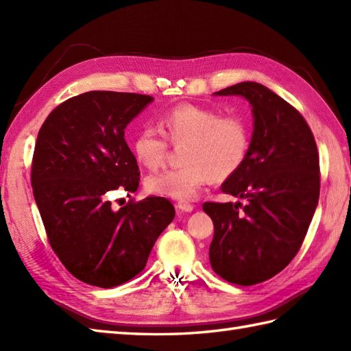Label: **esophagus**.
Listing matches in <instances>:
<instances>
[{
    "instance_id": "esophagus-1",
    "label": "esophagus",
    "mask_w": 351,
    "mask_h": 351,
    "mask_svg": "<svg viewBox=\"0 0 351 351\" xmlns=\"http://www.w3.org/2000/svg\"><path fill=\"white\" fill-rule=\"evenodd\" d=\"M176 208H178V210H180V211H182V213H191L193 208H195V206H193V205L189 204V202H182V200H181V202L176 204Z\"/></svg>"
}]
</instances>
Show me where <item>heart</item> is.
I'll use <instances>...</instances> for the list:
<instances>
[{"label": "heart", "instance_id": "1", "mask_svg": "<svg viewBox=\"0 0 351 351\" xmlns=\"http://www.w3.org/2000/svg\"><path fill=\"white\" fill-rule=\"evenodd\" d=\"M158 125L171 143H184V166L147 176L145 185L152 195L190 200L210 180L232 178L247 160L252 131L241 116H221L217 110L180 104L166 111ZM132 152L141 166L156 169L166 160L169 141L146 126L134 136Z\"/></svg>", "mask_w": 351, "mask_h": 351}]
</instances>
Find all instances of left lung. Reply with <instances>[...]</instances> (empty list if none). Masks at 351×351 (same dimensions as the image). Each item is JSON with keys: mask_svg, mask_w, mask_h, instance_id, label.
I'll return each mask as SVG.
<instances>
[{"mask_svg": "<svg viewBox=\"0 0 351 351\" xmlns=\"http://www.w3.org/2000/svg\"><path fill=\"white\" fill-rule=\"evenodd\" d=\"M214 95H240L253 113L250 151L221 184L241 202H205L214 223L210 263L220 278L250 287L280 273L300 250L319 197V158L309 125L291 104L253 81Z\"/></svg>", "mask_w": 351, "mask_h": 351, "instance_id": "8db88e82", "label": "left lung"}]
</instances>
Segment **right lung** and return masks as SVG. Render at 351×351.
Segmentation results:
<instances>
[{
    "label": "right lung",
    "instance_id": "obj_1",
    "mask_svg": "<svg viewBox=\"0 0 351 351\" xmlns=\"http://www.w3.org/2000/svg\"><path fill=\"white\" fill-rule=\"evenodd\" d=\"M152 101L149 95L86 92L52 110L37 134L32 187L49 245L88 285L113 288L138 274L175 217L166 197L130 200L121 210L108 200L110 191L138 189L125 128Z\"/></svg>",
    "mask_w": 351,
    "mask_h": 351
}]
</instances>
